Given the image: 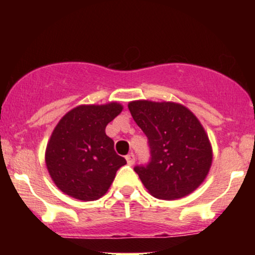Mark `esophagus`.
<instances>
[{
	"label": "esophagus",
	"instance_id": "34e87169",
	"mask_svg": "<svg viewBox=\"0 0 255 255\" xmlns=\"http://www.w3.org/2000/svg\"><path fill=\"white\" fill-rule=\"evenodd\" d=\"M126 160H127V163L129 165H133L134 163H135V156H134V153H128L127 156H126Z\"/></svg>",
	"mask_w": 255,
	"mask_h": 255
}]
</instances>
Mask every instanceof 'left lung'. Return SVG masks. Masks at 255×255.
I'll use <instances>...</instances> for the list:
<instances>
[{
    "label": "left lung",
    "instance_id": "obj_1",
    "mask_svg": "<svg viewBox=\"0 0 255 255\" xmlns=\"http://www.w3.org/2000/svg\"><path fill=\"white\" fill-rule=\"evenodd\" d=\"M131 116L148 139L151 160L134 168L148 193L163 200L191 194L212 165V146L197 116L174 102L133 101Z\"/></svg>",
    "mask_w": 255,
    "mask_h": 255
}]
</instances>
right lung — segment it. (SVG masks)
Segmentation results:
<instances>
[{
	"instance_id": "obj_1",
	"label": "right lung",
	"mask_w": 255,
	"mask_h": 255,
	"mask_svg": "<svg viewBox=\"0 0 255 255\" xmlns=\"http://www.w3.org/2000/svg\"><path fill=\"white\" fill-rule=\"evenodd\" d=\"M118 102L83 104L66 114L52 130L45 150L51 180L64 194L83 201L102 198L126 159L114 150L105 127L121 114Z\"/></svg>"
}]
</instances>
